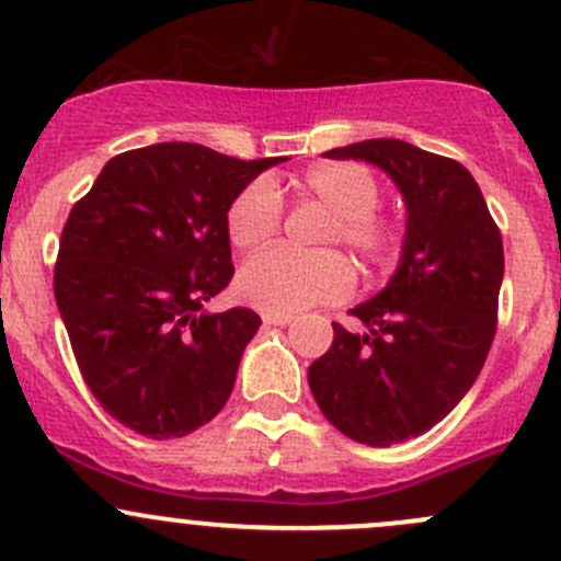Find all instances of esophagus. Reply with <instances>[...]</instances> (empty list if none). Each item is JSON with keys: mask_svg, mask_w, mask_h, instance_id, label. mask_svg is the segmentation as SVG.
<instances>
[{"mask_svg": "<svg viewBox=\"0 0 561 561\" xmlns=\"http://www.w3.org/2000/svg\"><path fill=\"white\" fill-rule=\"evenodd\" d=\"M264 324H273V327H283L291 321V313H262Z\"/></svg>", "mask_w": 561, "mask_h": 561, "instance_id": "1", "label": "esophagus"}]
</instances>
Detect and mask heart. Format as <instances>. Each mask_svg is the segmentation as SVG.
Here are the masks:
<instances>
[{"mask_svg":"<svg viewBox=\"0 0 561 561\" xmlns=\"http://www.w3.org/2000/svg\"><path fill=\"white\" fill-rule=\"evenodd\" d=\"M299 196L330 209L332 218L316 240L319 248L343 245L365 267H390L403 251V229L379 213L381 185L370 169L348 160L319 163L297 182ZM283 204L267 180H253L226 209V234L237 251L264 248L280 229ZM352 267L337 253L297 256L283 248L259 253L240 270L242 299L267 313H297L310 305L337 302L352 291Z\"/></svg>","mask_w":561,"mask_h":561,"instance_id":"obj_1","label":"heart"}]
</instances>
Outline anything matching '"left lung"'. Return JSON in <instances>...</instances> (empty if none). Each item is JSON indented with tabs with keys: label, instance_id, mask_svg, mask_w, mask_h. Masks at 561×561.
<instances>
[{
	"label": "left lung",
	"instance_id": "8db88e82",
	"mask_svg": "<svg viewBox=\"0 0 561 561\" xmlns=\"http://www.w3.org/2000/svg\"><path fill=\"white\" fill-rule=\"evenodd\" d=\"M390 174L407 202V240L390 283L332 321V346L308 368L321 414L359 445L390 447L434 428L474 385L496 335L504 251L474 176L458 160L398 138L324 152Z\"/></svg>",
	"mask_w": 561,
	"mask_h": 561
}]
</instances>
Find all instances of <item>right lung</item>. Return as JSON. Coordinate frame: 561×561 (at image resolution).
Wrapping results in <instances>:
<instances>
[{"label":"right lung","instance_id":"add662e5","mask_svg":"<svg viewBox=\"0 0 561 561\" xmlns=\"http://www.w3.org/2000/svg\"><path fill=\"white\" fill-rule=\"evenodd\" d=\"M283 160L152 144L111 158L70 209L54 297L87 387L125 428L187 436L229 401L262 319L204 302L234 275L231 198Z\"/></svg>","mask_w":561,"mask_h":561}]
</instances>
